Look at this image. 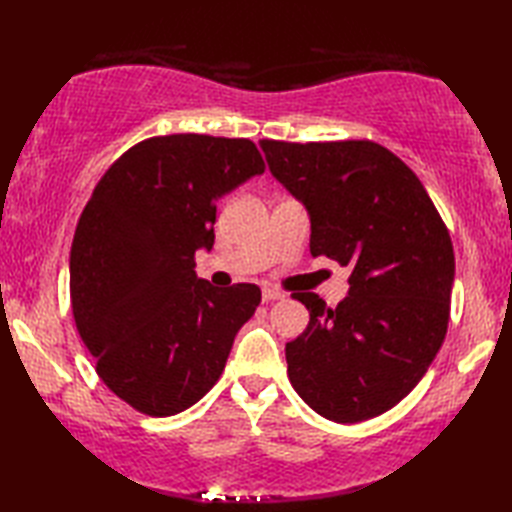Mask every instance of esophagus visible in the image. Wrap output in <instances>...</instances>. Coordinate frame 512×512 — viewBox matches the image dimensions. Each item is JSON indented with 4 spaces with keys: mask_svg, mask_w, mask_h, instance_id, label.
Masks as SVG:
<instances>
[{
    "mask_svg": "<svg viewBox=\"0 0 512 512\" xmlns=\"http://www.w3.org/2000/svg\"><path fill=\"white\" fill-rule=\"evenodd\" d=\"M286 295L284 292H279V290H273V288H264L262 290V299L268 303V301H279V299H284Z\"/></svg>",
    "mask_w": 512,
    "mask_h": 512,
    "instance_id": "34e87169",
    "label": "esophagus"
}]
</instances>
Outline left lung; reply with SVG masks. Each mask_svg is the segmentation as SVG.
<instances>
[{
	"label": "left lung",
	"instance_id": "obj_1",
	"mask_svg": "<svg viewBox=\"0 0 512 512\" xmlns=\"http://www.w3.org/2000/svg\"><path fill=\"white\" fill-rule=\"evenodd\" d=\"M273 176L306 204L310 253L350 268V292L328 308L295 292L310 323L286 343L288 378L334 422L396 407L447 336L455 255L447 224L405 162L372 140H259Z\"/></svg>",
	"mask_w": 512,
	"mask_h": 512
}]
</instances>
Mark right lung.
Masks as SVG:
<instances>
[{"label":"right lung","instance_id":"obj_1","mask_svg":"<svg viewBox=\"0 0 512 512\" xmlns=\"http://www.w3.org/2000/svg\"><path fill=\"white\" fill-rule=\"evenodd\" d=\"M266 165L253 140L154 136L92 191L70 250L76 330L114 394L147 416L195 405L222 376L255 284L215 288L195 253L215 242V202Z\"/></svg>","mask_w":512,"mask_h":512}]
</instances>
